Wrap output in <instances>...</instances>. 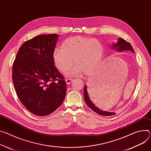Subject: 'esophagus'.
Returning <instances> with one entry per match:
<instances>
[{"instance_id": "obj_1", "label": "esophagus", "mask_w": 151, "mask_h": 151, "mask_svg": "<svg viewBox=\"0 0 151 151\" xmlns=\"http://www.w3.org/2000/svg\"><path fill=\"white\" fill-rule=\"evenodd\" d=\"M72 79H70V78H67L65 79V82H66V84H67V85H68V84H70V83H71V82L72 81Z\"/></svg>"}]
</instances>
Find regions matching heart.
<instances>
[{
	"mask_svg": "<svg viewBox=\"0 0 151 151\" xmlns=\"http://www.w3.org/2000/svg\"><path fill=\"white\" fill-rule=\"evenodd\" d=\"M104 55L103 44L97 39L76 36L64 40L61 48H55L52 60L57 70L64 73L76 64L67 73L68 76H78L84 72L91 75L96 70Z\"/></svg>",
	"mask_w": 151,
	"mask_h": 151,
	"instance_id": "1",
	"label": "heart"
}]
</instances>
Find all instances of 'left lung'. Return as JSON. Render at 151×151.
Listing matches in <instances>:
<instances>
[{"mask_svg":"<svg viewBox=\"0 0 151 151\" xmlns=\"http://www.w3.org/2000/svg\"><path fill=\"white\" fill-rule=\"evenodd\" d=\"M112 48L114 49V50H117V52H122L123 51H131L132 52H134V49L131 45V44L126 41L125 40H123V38H118L117 42L116 43H113L112 45ZM84 100L87 105L91 109L93 110L96 112V113L102 115V116H111L115 114L113 112H109V111H102V109H100L98 107L96 106L91 101L90 99L89 95L87 91V87L86 86L84 88Z\"/></svg>","mask_w":151,"mask_h":151,"instance_id":"8db88e82","label":"left lung"}]
</instances>
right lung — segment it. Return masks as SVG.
<instances>
[{"label": "right lung", "mask_w": 151, "mask_h": 151, "mask_svg": "<svg viewBox=\"0 0 151 151\" xmlns=\"http://www.w3.org/2000/svg\"><path fill=\"white\" fill-rule=\"evenodd\" d=\"M58 37L43 34L26 41L13 63L12 79L18 97L28 110L38 116L55 111L65 96V81L52 60Z\"/></svg>", "instance_id": "right-lung-1"}]
</instances>
